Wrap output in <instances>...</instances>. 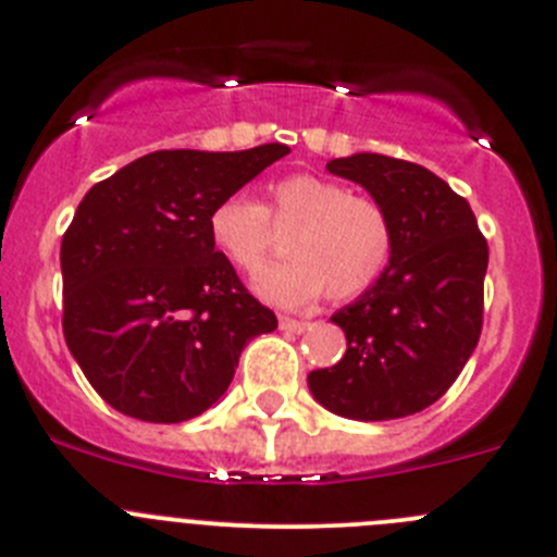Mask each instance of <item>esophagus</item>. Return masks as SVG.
Instances as JSON below:
<instances>
[{"label":"esophagus","mask_w":557,"mask_h":557,"mask_svg":"<svg viewBox=\"0 0 557 557\" xmlns=\"http://www.w3.org/2000/svg\"><path fill=\"white\" fill-rule=\"evenodd\" d=\"M280 330H285V332H305V330H308V321H299V319H288V315H280Z\"/></svg>","instance_id":"esophagus-1"}]
</instances>
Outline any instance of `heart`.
I'll return each mask as SVG.
<instances>
[{"instance_id":"heart-1","label":"heart","mask_w":557,"mask_h":557,"mask_svg":"<svg viewBox=\"0 0 557 557\" xmlns=\"http://www.w3.org/2000/svg\"><path fill=\"white\" fill-rule=\"evenodd\" d=\"M274 231L285 236V261L255 277V290L280 308H302L332 290L355 299L382 277L393 255V231L376 202L319 175H288L269 189L267 206L247 195L220 200L208 233L238 272L261 269L274 249Z\"/></svg>"}]
</instances>
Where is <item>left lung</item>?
<instances>
[{
  "label": "left lung",
  "mask_w": 557,
  "mask_h": 557,
  "mask_svg": "<svg viewBox=\"0 0 557 557\" xmlns=\"http://www.w3.org/2000/svg\"><path fill=\"white\" fill-rule=\"evenodd\" d=\"M326 170L382 208L393 255L382 277L332 315L346 332V355L310 373V393L330 412L366 423L423 412L481 337L486 238L470 202L412 161L355 153Z\"/></svg>",
  "instance_id": "obj_1"
}]
</instances>
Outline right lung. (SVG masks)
<instances>
[{"label":"right lung","instance_id":"obj_1","mask_svg":"<svg viewBox=\"0 0 557 557\" xmlns=\"http://www.w3.org/2000/svg\"><path fill=\"white\" fill-rule=\"evenodd\" d=\"M285 153L156 150L82 197L60 247L62 332L109 407L145 423L197 418L225 396L244 346L277 330L208 216Z\"/></svg>","mask_w":557,"mask_h":557}]
</instances>
